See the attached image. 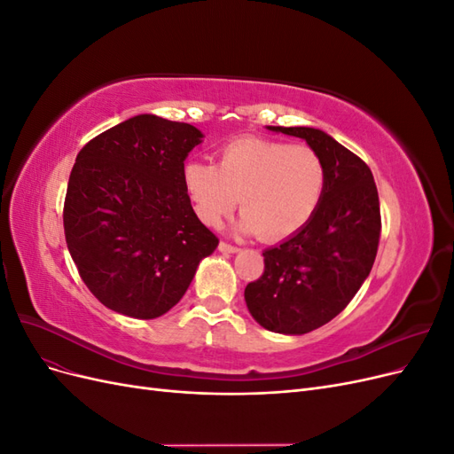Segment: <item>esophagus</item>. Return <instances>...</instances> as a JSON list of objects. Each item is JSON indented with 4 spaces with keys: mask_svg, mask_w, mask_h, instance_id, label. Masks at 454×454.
<instances>
[{
    "mask_svg": "<svg viewBox=\"0 0 454 454\" xmlns=\"http://www.w3.org/2000/svg\"><path fill=\"white\" fill-rule=\"evenodd\" d=\"M240 248H237V246L232 244H227V242H219V252L223 254H237Z\"/></svg>",
    "mask_w": 454,
    "mask_h": 454,
    "instance_id": "esophagus-1",
    "label": "esophagus"
}]
</instances>
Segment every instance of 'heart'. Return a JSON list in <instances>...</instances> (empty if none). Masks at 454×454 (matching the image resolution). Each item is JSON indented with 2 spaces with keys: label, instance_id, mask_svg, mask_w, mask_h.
<instances>
[{
  "label": "heart",
  "instance_id": "b5f03b06",
  "mask_svg": "<svg viewBox=\"0 0 454 454\" xmlns=\"http://www.w3.org/2000/svg\"><path fill=\"white\" fill-rule=\"evenodd\" d=\"M185 189L202 223L219 227L240 199L239 229L265 242L294 237L318 212L327 170L318 151L267 138H239L219 151L217 167L191 160Z\"/></svg>",
  "mask_w": 454,
  "mask_h": 454
}]
</instances>
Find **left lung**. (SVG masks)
Segmentation results:
<instances>
[{"label": "left lung", "mask_w": 454, "mask_h": 454, "mask_svg": "<svg viewBox=\"0 0 454 454\" xmlns=\"http://www.w3.org/2000/svg\"><path fill=\"white\" fill-rule=\"evenodd\" d=\"M303 138L325 162L318 212L263 252L265 270L244 290L254 320L269 332L303 335L345 309L369 277L380 239L379 193L367 164L324 130L269 127Z\"/></svg>", "instance_id": "obj_1"}]
</instances>
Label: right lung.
Instances as JSON below:
<instances>
[{
    "instance_id": "right-lung-1",
    "label": "right lung",
    "mask_w": 454,
    "mask_h": 454,
    "mask_svg": "<svg viewBox=\"0 0 454 454\" xmlns=\"http://www.w3.org/2000/svg\"><path fill=\"white\" fill-rule=\"evenodd\" d=\"M200 142L193 125L144 114L79 151L64 200V235L81 280L107 309L159 318L217 248L184 182V160Z\"/></svg>"
}]
</instances>
